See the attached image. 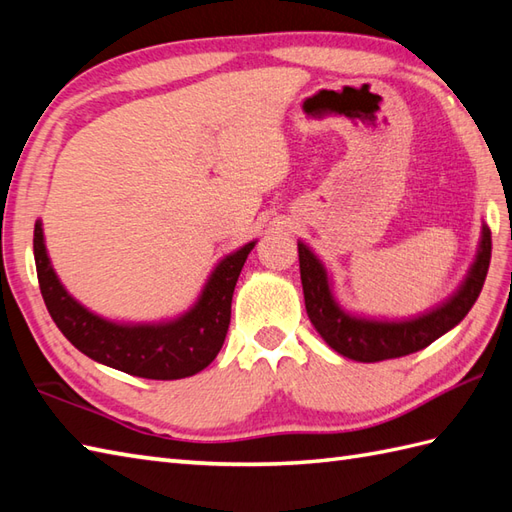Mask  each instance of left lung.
Wrapping results in <instances>:
<instances>
[{
    "mask_svg": "<svg viewBox=\"0 0 512 512\" xmlns=\"http://www.w3.org/2000/svg\"><path fill=\"white\" fill-rule=\"evenodd\" d=\"M297 246L303 299L314 330L334 352L358 363H378L413 354L453 330L480 297L491 264V228L482 224L473 264L449 299L411 319H372L347 312L334 297L332 277L325 264L310 246L303 242H297Z\"/></svg>",
    "mask_w": 512,
    "mask_h": 512,
    "instance_id": "1",
    "label": "left lung"
}]
</instances>
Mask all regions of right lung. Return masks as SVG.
I'll list each match as a JSON object with an SVG mask.
<instances>
[{
  "mask_svg": "<svg viewBox=\"0 0 512 512\" xmlns=\"http://www.w3.org/2000/svg\"><path fill=\"white\" fill-rule=\"evenodd\" d=\"M257 239L217 262L198 301L176 319L118 323L88 310L63 288L50 264L41 220L35 222L39 288L52 321L76 350L118 372L151 380H178L202 372L222 350L237 277Z\"/></svg>",
  "mask_w": 512,
  "mask_h": 512,
  "instance_id": "right-lung-1",
  "label": "right lung"
}]
</instances>
